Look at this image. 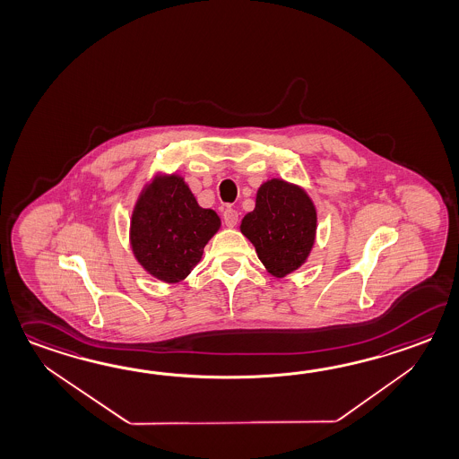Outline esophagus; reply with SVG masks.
I'll list each match as a JSON object with an SVG mask.
<instances>
[{"label":"esophagus","mask_w":459,"mask_h":459,"mask_svg":"<svg viewBox=\"0 0 459 459\" xmlns=\"http://www.w3.org/2000/svg\"><path fill=\"white\" fill-rule=\"evenodd\" d=\"M238 222V212L234 211V209H225L224 212V224L229 227V229H232Z\"/></svg>","instance_id":"esophagus-1"}]
</instances>
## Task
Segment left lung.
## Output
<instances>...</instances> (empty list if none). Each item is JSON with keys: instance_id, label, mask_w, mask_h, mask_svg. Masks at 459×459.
Returning a JSON list of instances; mask_svg holds the SVG:
<instances>
[{"instance_id": "8db88e82", "label": "left lung", "mask_w": 459, "mask_h": 459, "mask_svg": "<svg viewBox=\"0 0 459 459\" xmlns=\"http://www.w3.org/2000/svg\"><path fill=\"white\" fill-rule=\"evenodd\" d=\"M316 229V205L305 187L278 178L258 187L254 211L240 222V232L275 278L305 265L315 247Z\"/></svg>"}]
</instances>
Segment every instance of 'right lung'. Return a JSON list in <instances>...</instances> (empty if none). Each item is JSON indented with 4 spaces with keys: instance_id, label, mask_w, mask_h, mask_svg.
<instances>
[{
    "instance_id": "1",
    "label": "right lung",
    "mask_w": 459,
    "mask_h": 459,
    "mask_svg": "<svg viewBox=\"0 0 459 459\" xmlns=\"http://www.w3.org/2000/svg\"><path fill=\"white\" fill-rule=\"evenodd\" d=\"M221 217L197 204L183 176L158 173L143 186L130 219L133 256L148 275L183 281L221 229Z\"/></svg>"
}]
</instances>
